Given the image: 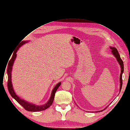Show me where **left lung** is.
I'll list each match as a JSON object with an SVG mask.
<instances>
[{"label":"left lung","mask_w":130,"mask_h":130,"mask_svg":"<svg viewBox=\"0 0 130 130\" xmlns=\"http://www.w3.org/2000/svg\"><path fill=\"white\" fill-rule=\"evenodd\" d=\"M110 49L112 50L111 52L112 53V54L114 56V57H115L118 61V62H119V64L120 65V67H121V73H120V92L121 90V88H122V74L123 73V71H124V64H123V62L122 60L120 58V55L119 53L117 50V49L114 48V47H110ZM109 106V105H108ZM108 106H106V107L104 109L105 110V109H106L108 108ZM103 110H101V111H96V112H102Z\"/></svg>","instance_id":"1"}]
</instances>
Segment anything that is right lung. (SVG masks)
<instances>
[{
	"label": "right lung",
	"mask_w": 130,
	"mask_h": 130,
	"mask_svg": "<svg viewBox=\"0 0 130 130\" xmlns=\"http://www.w3.org/2000/svg\"><path fill=\"white\" fill-rule=\"evenodd\" d=\"M28 42V41H22L18 44V47H17L16 50L14 51V52H13L12 57H11L10 60L9 61L8 65V67H7V74H8V79L7 86H8V91H9V92L11 96L13 99H14L15 100L17 101V102H18L22 106H23L24 108L25 109V110H26L27 111H31V112L41 111L45 110V109H48L49 106H50L52 105L53 100H54L55 93L56 92L57 89L61 85V82H59L57 84V85L52 90V91L51 92V95L50 98L49 99V101L47 102V103H45L42 105H37L32 103L28 102L25 101V100H23V99H20L16 94V93H15L13 89L12 84L11 82L12 68V66H13L14 60H15V59H16V56H17L16 52H17L18 49L21 46H22L23 44H25L26 43H27Z\"/></svg>",
	"instance_id": "add662e5"
}]
</instances>
